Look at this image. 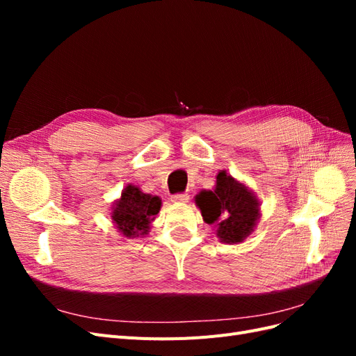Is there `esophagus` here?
Here are the masks:
<instances>
[{"label": "esophagus", "mask_w": 356, "mask_h": 356, "mask_svg": "<svg viewBox=\"0 0 356 356\" xmlns=\"http://www.w3.org/2000/svg\"><path fill=\"white\" fill-rule=\"evenodd\" d=\"M188 199H190L188 193H177V195L170 197V200L175 203H186V202H188Z\"/></svg>", "instance_id": "obj_1"}]
</instances>
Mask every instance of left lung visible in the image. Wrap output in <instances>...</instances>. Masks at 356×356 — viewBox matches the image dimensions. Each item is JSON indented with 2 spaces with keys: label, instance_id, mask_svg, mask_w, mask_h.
<instances>
[{
  "label": "left lung",
  "instance_id": "8db88e82",
  "mask_svg": "<svg viewBox=\"0 0 356 356\" xmlns=\"http://www.w3.org/2000/svg\"><path fill=\"white\" fill-rule=\"evenodd\" d=\"M202 217L217 227L221 242H242L258 220V203L254 196L225 172L217 177L213 191H202L196 197Z\"/></svg>",
  "mask_w": 356,
  "mask_h": 356
}]
</instances>
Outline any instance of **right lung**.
Returning a JSON list of instances; mask_svg holds the SVG:
<instances>
[{"instance_id":"add662e5","label":"right lung","mask_w":356,"mask_h":356,"mask_svg":"<svg viewBox=\"0 0 356 356\" xmlns=\"http://www.w3.org/2000/svg\"><path fill=\"white\" fill-rule=\"evenodd\" d=\"M160 199L157 196L144 195L139 188L129 186L122 193V199L115 203L113 220L126 238L147 234L149 222L160 211Z\"/></svg>"}]
</instances>
